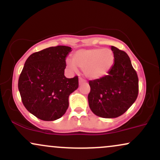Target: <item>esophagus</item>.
I'll return each mask as SVG.
<instances>
[{"label": "esophagus", "instance_id": "obj_1", "mask_svg": "<svg viewBox=\"0 0 160 160\" xmlns=\"http://www.w3.org/2000/svg\"><path fill=\"white\" fill-rule=\"evenodd\" d=\"M84 83H86V80L82 78H79V84H80V85H82V84H84Z\"/></svg>", "mask_w": 160, "mask_h": 160}]
</instances>
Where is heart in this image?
Instances as JSON below:
<instances>
[{"mask_svg": "<svg viewBox=\"0 0 160 160\" xmlns=\"http://www.w3.org/2000/svg\"><path fill=\"white\" fill-rule=\"evenodd\" d=\"M72 59L67 61L71 70L75 71L78 66L83 70L87 78L98 79L108 74L114 62V56L109 49H79L74 53Z\"/></svg>", "mask_w": 160, "mask_h": 160, "instance_id": "1", "label": "heart"}]
</instances>
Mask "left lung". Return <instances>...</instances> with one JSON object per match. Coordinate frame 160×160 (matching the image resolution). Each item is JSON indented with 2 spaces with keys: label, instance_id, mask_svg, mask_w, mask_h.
Wrapping results in <instances>:
<instances>
[{
  "label": "left lung",
  "instance_id": "obj_1",
  "mask_svg": "<svg viewBox=\"0 0 160 160\" xmlns=\"http://www.w3.org/2000/svg\"><path fill=\"white\" fill-rule=\"evenodd\" d=\"M114 65L108 74L89 80L91 111L103 118H115L132 105L138 95V78L126 52L112 46Z\"/></svg>",
  "mask_w": 160,
  "mask_h": 160
}]
</instances>
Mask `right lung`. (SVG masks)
<instances>
[{
    "mask_svg": "<svg viewBox=\"0 0 160 160\" xmlns=\"http://www.w3.org/2000/svg\"><path fill=\"white\" fill-rule=\"evenodd\" d=\"M71 48L57 46L34 52L27 58L18 87L25 108L38 119H59L68 108V97L78 88V76L64 75Z\"/></svg>",
    "mask_w": 160,
    "mask_h": 160,
    "instance_id": "obj_1",
    "label": "right lung"
}]
</instances>
